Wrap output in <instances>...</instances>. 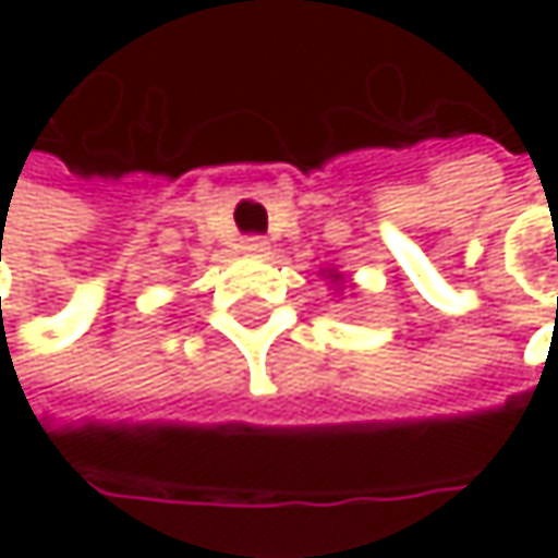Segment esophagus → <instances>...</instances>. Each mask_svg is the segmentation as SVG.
Returning a JSON list of instances; mask_svg holds the SVG:
<instances>
[{
    "label": "esophagus",
    "instance_id": "esophagus-1",
    "mask_svg": "<svg viewBox=\"0 0 558 558\" xmlns=\"http://www.w3.org/2000/svg\"><path fill=\"white\" fill-rule=\"evenodd\" d=\"M271 248H268V242L265 239H245L242 242V255H248V258H265Z\"/></svg>",
    "mask_w": 558,
    "mask_h": 558
}]
</instances>
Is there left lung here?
Here are the masks:
<instances>
[{"instance_id": "left-lung-1", "label": "left lung", "mask_w": 558, "mask_h": 558, "mask_svg": "<svg viewBox=\"0 0 558 558\" xmlns=\"http://www.w3.org/2000/svg\"><path fill=\"white\" fill-rule=\"evenodd\" d=\"M323 278H329V280H342V271H336V268H326V271H323Z\"/></svg>"}]
</instances>
